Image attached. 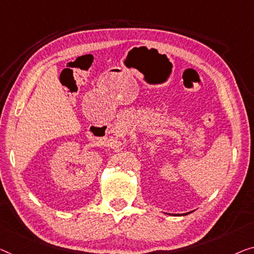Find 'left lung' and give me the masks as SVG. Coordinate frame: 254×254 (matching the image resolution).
<instances>
[{"instance_id": "obj_1", "label": "left lung", "mask_w": 254, "mask_h": 254, "mask_svg": "<svg viewBox=\"0 0 254 254\" xmlns=\"http://www.w3.org/2000/svg\"><path fill=\"white\" fill-rule=\"evenodd\" d=\"M186 214H188V213H185V215H186Z\"/></svg>"}]
</instances>
